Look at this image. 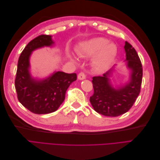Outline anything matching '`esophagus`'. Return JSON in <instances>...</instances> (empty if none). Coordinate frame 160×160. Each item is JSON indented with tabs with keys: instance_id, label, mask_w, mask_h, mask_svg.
<instances>
[{
	"instance_id": "1",
	"label": "esophagus",
	"mask_w": 160,
	"mask_h": 160,
	"mask_svg": "<svg viewBox=\"0 0 160 160\" xmlns=\"http://www.w3.org/2000/svg\"><path fill=\"white\" fill-rule=\"evenodd\" d=\"M85 77H86L85 74L83 72H79V75H78V79H79V80H83V79H85Z\"/></svg>"
}]
</instances>
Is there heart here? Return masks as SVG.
I'll list each match as a JSON object with an SVG mask.
<instances>
[{
  "label": "heart",
  "instance_id": "heart-1",
  "mask_svg": "<svg viewBox=\"0 0 160 160\" xmlns=\"http://www.w3.org/2000/svg\"><path fill=\"white\" fill-rule=\"evenodd\" d=\"M117 52V47L113 42H109L105 38L96 37L82 42L80 52L85 55L95 56L93 62L95 68L99 71L108 69L113 61Z\"/></svg>",
  "mask_w": 160,
  "mask_h": 160
}]
</instances>
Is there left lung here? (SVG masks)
<instances>
[{
	"label": "left lung",
	"mask_w": 160,
	"mask_h": 160,
	"mask_svg": "<svg viewBox=\"0 0 160 160\" xmlns=\"http://www.w3.org/2000/svg\"><path fill=\"white\" fill-rule=\"evenodd\" d=\"M124 49L128 67L132 71L128 84L117 89L113 88L109 79L112 69L106 72L102 77H93L92 80L94 93L90 97V102L96 112L105 116L118 117L128 112L141 90L143 75L142 62L136 51L128 41L125 42Z\"/></svg>",
	"instance_id": "obj_1"
}]
</instances>
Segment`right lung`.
Wrapping results in <instances>:
<instances>
[{
	"label": "right lung",
	"instance_id": "1",
	"mask_svg": "<svg viewBox=\"0 0 160 160\" xmlns=\"http://www.w3.org/2000/svg\"><path fill=\"white\" fill-rule=\"evenodd\" d=\"M51 35H41L28 43L18 61L15 89L18 99L24 107L35 114H47L57 111L65 98L69 85L77 80L76 73L57 71L44 80L32 78L29 57L38 48L51 46Z\"/></svg>",
	"mask_w": 160,
	"mask_h": 160
}]
</instances>
